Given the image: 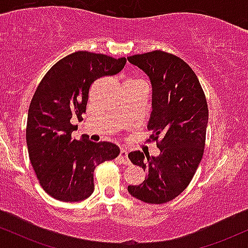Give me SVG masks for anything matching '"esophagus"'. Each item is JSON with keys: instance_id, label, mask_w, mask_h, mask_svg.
<instances>
[{"instance_id": "34e87169", "label": "esophagus", "mask_w": 248, "mask_h": 248, "mask_svg": "<svg viewBox=\"0 0 248 248\" xmlns=\"http://www.w3.org/2000/svg\"><path fill=\"white\" fill-rule=\"evenodd\" d=\"M119 156H120V158L124 164H129L130 163L129 160H128V152L126 149H121L120 150V155H119Z\"/></svg>"}]
</instances>
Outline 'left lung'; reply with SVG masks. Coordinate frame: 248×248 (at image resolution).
Returning a JSON list of instances; mask_svg holds the SVG:
<instances>
[{"label":"left lung","instance_id":"8db88e82","mask_svg":"<svg viewBox=\"0 0 248 248\" xmlns=\"http://www.w3.org/2000/svg\"><path fill=\"white\" fill-rule=\"evenodd\" d=\"M127 59L152 82L148 129L161 150L156 157L147 158L140 150L128 154L132 163L148 171L143 183L128 186V192L144 203L163 204L186 190L203 157L209 120L206 98L197 76L177 56L156 50Z\"/></svg>","mask_w":248,"mask_h":248}]
</instances>
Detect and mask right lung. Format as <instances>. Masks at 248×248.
Returning <instances> with one entry per match:
<instances>
[{
  "mask_svg": "<svg viewBox=\"0 0 248 248\" xmlns=\"http://www.w3.org/2000/svg\"><path fill=\"white\" fill-rule=\"evenodd\" d=\"M127 59L78 51L57 62L39 82L27 122L30 162L45 192L62 202H80L94 191L96 166L114 160L120 148L110 142L76 140L73 120H82L88 91L96 79L114 76Z\"/></svg>",
  "mask_w": 248,
  "mask_h": 248,
  "instance_id": "right-lung-1",
  "label": "right lung"
}]
</instances>
